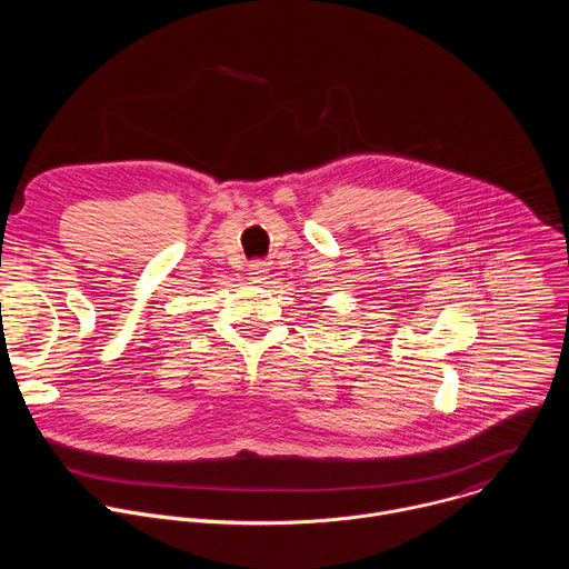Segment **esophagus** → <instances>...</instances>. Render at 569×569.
<instances>
[{
    "label": "esophagus",
    "mask_w": 569,
    "mask_h": 569,
    "mask_svg": "<svg viewBox=\"0 0 569 569\" xmlns=\"http://www.w3.org/2000/svg\"><path fill=\"white\" fill-rule=\"evenodd\" d=\"M268 263H263V261H257V263H252L250 266V281H254V283H263L268 277Z\"/></svg>",
    "instance_id": "1"
}]
</instances>
